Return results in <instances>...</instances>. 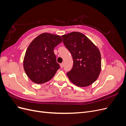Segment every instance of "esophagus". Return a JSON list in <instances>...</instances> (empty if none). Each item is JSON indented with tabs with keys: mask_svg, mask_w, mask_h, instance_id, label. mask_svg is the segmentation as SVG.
<instances>
[{
	"mask_svg": "<svg viewBox=\"0 0 126 126\" xmlns=\"http://www.w3.org/2000/svg\"><path fill=\"white\" fill-rule=\"evenodd\" d=\"M63 66H64L63 63H61V64H60V67H61V68H63Z\"/></svg>",
	"mask_w": 126,
	"mask_h": 126,
	"instance_id": "1",
	"label": "esophagus"
}]
</instances>
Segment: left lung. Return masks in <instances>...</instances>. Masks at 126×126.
<instances>
[{
    "label": "left lung",
    "instance_id": "1",
    "mask_svg": "<svg viewBox=\"0 0 126 126\" xmlns=\"http://www.w3.org/2000/svg\"><path fill=\"white\" fill-rule=\"evenodd\" d=\"M63 43L73 59V67L67 75L79 87H87L97 79L101 71L99 50L83 33L72 32L62 36Z\"/></svg>",
    "mask_w": 126,
    "mask_h": 126
}]
</instances>
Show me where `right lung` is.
Segmentation results:
<instances>
[{"label": "right lung", "instance_id": "add662e5", "mask_svg": "<svg viewBox=\"0 0 126 126\" xmlns=\"http://www.w3.org/2000/svg\"><path fill=\"white\" fill-rule=\"evenodd\" d=\"M62 41L60 36L44 33L30 44L25 55L24 68L32 81L41 84L55 76L60 66L57 63L54 49Z\"/></svg>", "mask_w": 126, "mask_h": 126}]
</instances>
